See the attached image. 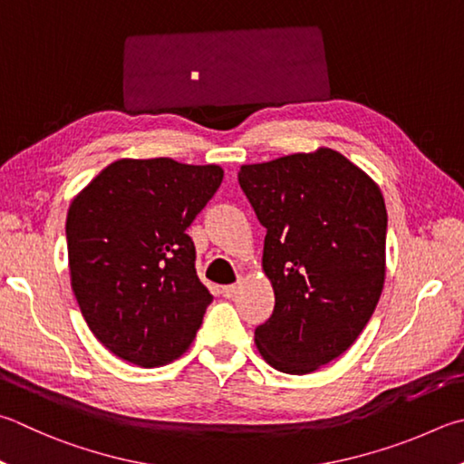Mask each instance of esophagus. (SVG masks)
Wrapping results in <instances>:
<instances>
[{"label":"esophagus","instance_id":"1","mask_svg":"<svg viewBox=\"0 0 464 464\" xmlns=\"http://www.w3.org/2000/svg\"><path fill=\"white\" fill-rule=\"evenodd\" d=\"M241 290V282L239 284H231V285H225L223 288V296L225 298H235Z\"/></svg>","mask_w":464,"mask_h":464}]
</instances>
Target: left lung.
Instances as JSON below:
<instances>
[{
  "mask_svg": "<svg viewBox=\"0 0 464 464\" xmlns=\"http://www.w3.org/2000/svg\"><path fill=\"white\" fill-rule=\"evenodd\" d=\"M239 184L267 229L261 269L276 296L256 347L277 372L313 373L357 341L382 296V188L331 148L243 164Z\"/></svg>",
  "mask_w": 464,
  "mask_h": 464,
  "instance_id": "obj_1",
  "label": "left lung"
}]
</instances>
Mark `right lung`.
I'll return each mask as SVG.
<instances>
[{
	"label": "right lung",
	"mask_w": 464,
	"mask_h": 464,
	"mask_svg": "<svg viewBox=\"0 0 464 464\" xmlns=\"http://www.w3.org/2000/svg\"><path fill=\"white\" fill-rule=\"evenodd\" d=\"M221 180L217 164L121 158L72 198L71 288L91 333L128 363L166 365L195 341L213 296L187 229Z\"/></svg>",
	"instance_id": "obj_1"
}]
</instances>
